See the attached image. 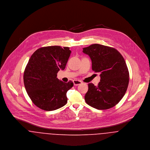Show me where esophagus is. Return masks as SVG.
<instances>
[{"label": "esophagus", "instance_id": "obj_1", "mask_svg": "<svg viewBox=\"0 0 150 150\" xmlns=\"http://www.w3.org/2000/svg\"><path fill=\"white\" fill-rule=\"evenodd\" d=\"M82 83V81H79V80H74V84L75 86H78V85H79Z\"/></svg>", "mask_w": 150, "mask_h": 150}]
</instances>
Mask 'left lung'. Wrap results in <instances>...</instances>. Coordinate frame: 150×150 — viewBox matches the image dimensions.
<instances>
[{"label":"left lung","mask_w":150,"mask_h":150,"mask_svg":"<svg viewBox=\"0 0 150 150\" xmlns=\"http://www.w3.org/2000/svg\"><path fill=\"white\" fill-rule=\"evenodd\" d=\"M92 62V69L100 72L98 86L88 83L84 96L86 102L99 110L113 108L120 101L127 90L129 75L125 61L118 50L98 44L83 48Z\"/></svg>","instance_id":"1"}]
</instances>
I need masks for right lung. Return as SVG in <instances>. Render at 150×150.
Masks as SVG:
<instances>
[{
    "label": "right lung",
    "instance_id": "add662e5",
    "mask_svg": "<svg viewBox=\"0 0 150 150\" xmlns=\"http://www.w3.org/2000/svg\"><path fill=\"white\" fill-rule=\"evenodd\" d=\"M71 52L68 47L50 46L38 49L31 56L23 82L29 97L41 109L54 110L67 103V92L74 83L60 81L57 74L65 69Z\"/></svg>",
    "mask_w": 150,
    "mask_h": 150
}]
</instances>
